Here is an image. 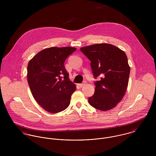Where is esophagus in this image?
Returning a JSON list of instances; mask_svg holds the SVG:
<instances>
[{
  "label": "esophagus",
  "instance_id": "obj_1",
  "mask_svg": "<svg viewBox=\"0 0 156 156\" xmlns=\"http://www.w3.org/2000/svg\"><path fill=\"white\" fill-rule=\"evenodd\" d=\"M85 83H86V82H83L82 83H80V84L79 85V87H80V88H82V87L85 85Z\"/></svg>",
  "mask_w": 156,
  "mask_h": 156
}]
</instances>
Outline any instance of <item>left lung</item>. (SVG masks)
Returning <instances> with one entry per match:
<instances>
[{"mask_svg":"<svg viewBox=\"0 0 156 156\" xmlns=\"http://www.w3.org/2000/svg\"><path fill=\"white\" fill-rule=\"evenodd\" d=\"M90 61L97 80L94 94L88 98L93 108L106 111L115 108L123 98L128 86L130 68L124 51L113 45L102 43L80 48Z\"/></svg>","mask_w":156,"mask_h":156,"instance_id":"left-lung-1","label":"left lung"}]
</instances>
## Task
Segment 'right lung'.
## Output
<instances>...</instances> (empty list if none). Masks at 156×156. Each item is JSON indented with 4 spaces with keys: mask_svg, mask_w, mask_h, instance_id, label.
I'll use <instances>...</instances> for the list:
<instances>
[{
    "mask_svg": "<svg viewBox=\"0 0 156 156\" xmlns=\"http://www.w3.org/2000/svg\"><path fill=\"white\" fill-rule=\"evenodd\" d=\"M76 50L71 47L45 48L28 63L29 88L35 100L46 111H63L70 103L76 85L69 80L64 62Z\"/></svg>",
    "mask_w": 156,
    "mask_h": 156,
    "instance_id": "obj_1",
    "label": "right lung"
}]
</instances>
